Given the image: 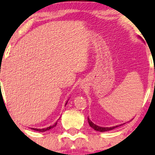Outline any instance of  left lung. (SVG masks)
<instances>
[{"mask_svg": "<svg viewBox=\"0 0 155 155\" xmlns=\"http://www.w3.org/2000/svg\"><path fill=\"white\" fill-rule=\"evenodd\" d=\"M89 124L91 127H92L95 130L99 131V132H106V131H108V130H111L116 128L117 127H120V126L122 125V124H120V125H117V126H114V127H99V126L96 125L95 124H94L93 122H92V121L90 120V119L87 118Z\"/></svg>", "mask_w": 155, "mask_h": 155, "instance_id": "8db88e82", "label": "left lung"}]
</instances>
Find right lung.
<instances>
[{
  "label": "right lung",
  "mask_w": 155,
  "mask_h": 155,
  "mask_svg": "<svg viewBox=\"0 0 155 155\" xmlns=\"http://www.w3.org/2000/svg\"><path fill=\"white\" fill-rule=\"evenodd\" d=\"M68 102V101H67ZM67 104V103L66 104H65V105ZM57 125V122H55V123L53 124V125H51V126H49V127H47V128H44V129H36V128H31L32 130H36V131H39V132H45V131H47V130H50V129H51V128H53V127H54L55 126Z\"/></svg>",
  "instance_id": "add662e5"
}]
</instances>
